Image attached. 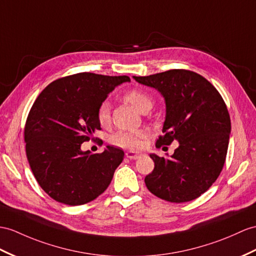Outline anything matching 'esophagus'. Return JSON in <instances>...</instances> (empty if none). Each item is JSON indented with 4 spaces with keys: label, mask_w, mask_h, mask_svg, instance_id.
Returning a JSON list of instances; mask_svg holds the SVG:
<instances>
[{
    "label": "esophagus",
    "mask_w": 256,
    "mask_h": 256,
    "mask_svg": "<svg viewBox=\"0 0 256 256\" xmlns=\"http://www.w3.org/2000/svg\"><path fill=\"white\" fill-rule=\"evenodd\" d=\"M126 156L130 160H136L141 156V154L134 152V151H128V152H126Z\"/></svg>",
    "instance_id": "esophagus-1"
}]
</instances>
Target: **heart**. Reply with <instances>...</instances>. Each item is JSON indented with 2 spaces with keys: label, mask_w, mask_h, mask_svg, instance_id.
Segmentation results:
<instances>
[{
  "label": "heart",
  "mask_w": 256,
  "mask_h": 256,
  "mask_svg": "<svg viewBox=\"0 0 256 256\" xmlns=\"http://www.w3.org/2000/svg\"><path fill=\"white\" fill-rule=\"evenodd\" d=\"M124 98L129 102L132 106L140 112L144 113L151 110L153 105V100L148 92L141 89H132L124 93ZM98 122L101 126H108L110 122V104L108 102H103L98 108ZM148 136V132L144 129L139 130H120L110 136V142L113 146L124 148H139L143 141Z\"/></svg>",
  "instance_id": "1"
}]
</instances>
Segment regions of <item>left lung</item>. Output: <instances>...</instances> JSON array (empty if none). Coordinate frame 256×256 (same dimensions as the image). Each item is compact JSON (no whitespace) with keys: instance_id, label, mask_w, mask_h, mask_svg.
Listing matches in <instances>:
<instances>
[{"instance_id":"1","label":"left lung","mask_w":256,"mask_h":256,"mask_svg":"<svg viewBox=\"0 0 256 256\" xmlns=\"http://www.w3.org/2000/svg\"><path fill=\"white\" fill-rule=\"evenodd\" d=\"M134 79L165 98L164 136L156 146L179 142L170 158L150 154L154 170L144 179L146 188L168 202L194 200L210 189L225 164L232 130L225 102L215 86L194 72L172 70Z\"/></svg>"}]
</instances>
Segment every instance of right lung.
Listing matches in <instances>:
<instances>
[{
  "label": "right lung",
  "mask_w": 256,
  "mask_h": 256,
  "mask_svg": "<svg viewBox=\"0 0 256 256\" xmlns=\"http://www.w3.org/2000/svg\"><path fill=\"white\" fill-rule=\"evenodd\" d=\"M129 81L79 72L53 81L36 98L24 126L26 154L36 182L55 201L86 204L108 189L124 151L108 146L92 154L81 144L101 130L98 108L108 93Z\"/></svg>",
  "instance_id": "obj_1"
}]
</instances>
